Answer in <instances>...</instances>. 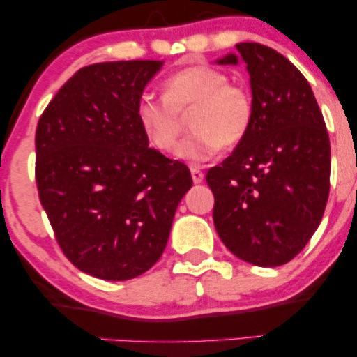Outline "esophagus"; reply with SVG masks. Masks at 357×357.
Listing matches in <instances>:
<instances>
[{"instance_id":"34e87169","label":"esophagus","mask_w":357,"mask_h":357,"mask_svg":"<svg viewBox=\"0 0 357 357\" xmlns=\"http://www.w3.org/2000/svg\"><path fill=\"white\" fill-rule=\"evenodd\" d=\"M191 178H192V181L198 184L204 179V173L202 169H198V167H191Z\"/></svg>"}]
</instances>
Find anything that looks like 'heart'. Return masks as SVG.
I'll list each match as a JSON object with an SVG mask.
<instances>
[{
	"mask_svg": "<svg viewBox=\"0 0 357 357\" xmlns=\"http://www.w3.org/2000/svg\"><path fill=\"white\" fill-rule=\"evenodd\" d=\"M191 136L183 141L178 158L199 166L247 137L253 121V99L243 85L208 65H192L169 75L162 97L144 96L137 102L136 117L151 147L173 153L190 116Z\"/></svg>",
	"mask_w": 357,
	"mask_h": 357,
	"instance_id": "obj_1",
	"label": "heart"
}]
</instances>
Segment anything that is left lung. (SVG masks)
Wrapping results in <instances>:
<instances>
[{"label": "left lung", "instance_id": "obj_1", "mask_svg": "<svg viewBox=\"0 0 357 357\" xmlns=\"http://www.w3.org/2000/svg\"><path fill=\"white\" fill-rule=\"evenodd\" d=\"M252 85L247 137L206 173L215 196L213 221L233 255L258 267H280L312 238L331 178L326 122L305 77L260 43H238ZM227 55L221 65H236Z\"/></svg>", "mask_w": 357, "mask_h": 357}]
</instances>
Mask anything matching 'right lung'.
Returning a JSON list of instances; mask_svg holds the SVG:
<instances>
[{
    "instance_id": "add662e5",
    "label": "right lung",
    "mask_w": 357,
    "mask_h": 357,
    "mask_svg": "<svg viewBox=\"0 0 357 357\" xmlns=\"http://www.w3.org/2000/svg\"><path fill=\"white\" fill-rule=\"evenodd\" d=\"M158 60L104 61L63 84L36 126L35 178L63 255L82 272L129 280L165 252L188 166L149 142L137 124Z\"/></svg>"
}]
</instances>
